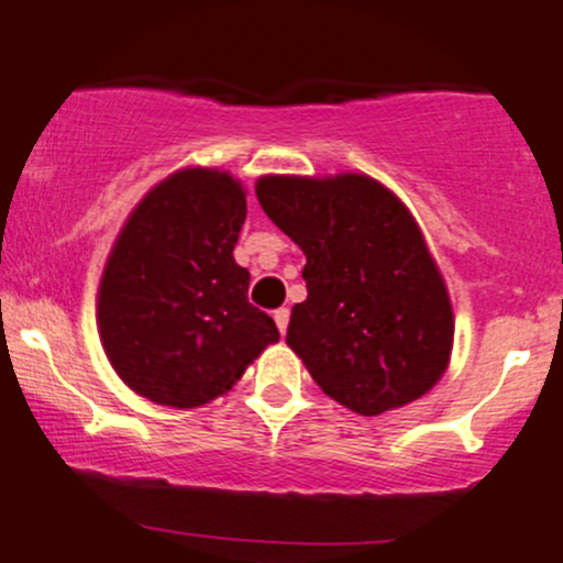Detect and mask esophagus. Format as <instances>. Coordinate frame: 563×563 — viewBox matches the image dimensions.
<instances>
[{"label": "esophagus", "instance_id": "1", "mask_svg": "<svg viewBox=\"0 0 563 563\" xmlns=\"http://www.w3.org/2000/svg\"><path fill=\"white\" fill-rule=\"evenodd\" d=\"M273 318H275V325H277V331H280V333H286V328H288V320H290V312H288V309H286V307H280V309H277V312L273 314Z\"/></svg>", "mask_w": 563, "mask_h": 563}]
</instances>
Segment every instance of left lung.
<instances>
[{
  "instance_id": "left-lung-1",
  "label": "left lung",
  "mask_w": 563,
  "mask_h": 563,
  "mask_svg": "<svg viewBox=\"0 0 563 563\" xmlns=\"http://www.w3.org/2000/svg\"><path fill=\"white\" fill-rule=\"evenodd\" d=\"M256 198L307 256V299L290 312L286 344L314 384L367 418L434 389L450 365L455 314L402 200L360 172L267 174Z\"/></svg>"
}]
</instances>
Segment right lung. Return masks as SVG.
Here are the masks:
<instances>
[{"mask_svg": "<svg viewBox=\"0 0 563 563\" xmlns=\"http://www.w3.org/2000/svg\"><path fill=\"white\" fill-rule=\"evenodd\" d=\"M243 222V183L209 166L169 174L126 217L97 288V333L134 394L200 407L280 339L232 256Z\"/></svg>", "mask_w": 563, "mask_h": 563, "instance_id": "right-lung-1", "label": "right lung"}]
</instances>
